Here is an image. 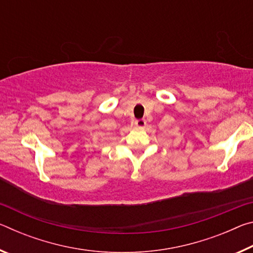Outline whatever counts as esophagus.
<instances>
[{"instance_id": "34e87169", "label": "esophagus", "mask_w": 253, "mask_h": 253, "mask_svg": "<svg viewBox=\"0 0 253 253\" xmlns=\"http://www.w3.org/2000/svg\"><path fill=\"white\" fill-rule=\"evenodd\" d=\"M135 125L137 127H145V125H146V121H145V119H138V121H135Z\"/></svg>"}]
</instances>
